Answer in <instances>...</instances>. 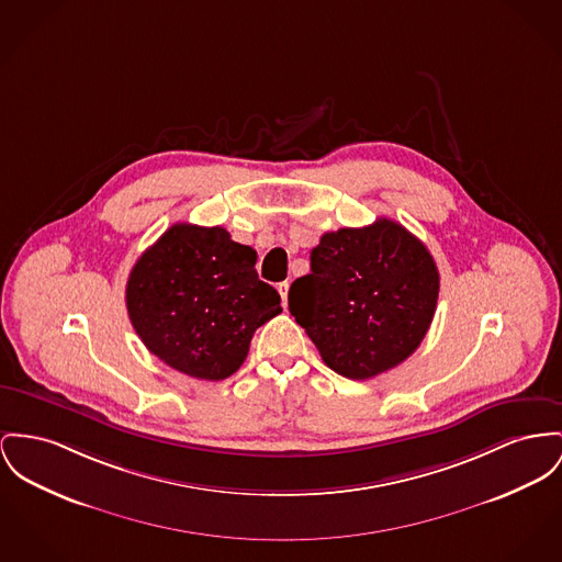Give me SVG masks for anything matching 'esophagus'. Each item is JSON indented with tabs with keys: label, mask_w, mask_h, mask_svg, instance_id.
<instances>
[{
	"label": "esophagus",
	"mask_w": 562,
	"mask_h": 562,
	"mask_svg": "<svg viewBox=\"0 0 562 562\" xmlns=\"http://www.w3.org/2000/svg\"><path fill=\"white\" fill-rule=\"evenodd\" d=\"M277 290H279V294H281V302H283V306L288 304V292H290V283L288 281H283V283H279L277 285Z\"/></svg>",
	"instance_id": "esophagus-1"
}]
</instances>
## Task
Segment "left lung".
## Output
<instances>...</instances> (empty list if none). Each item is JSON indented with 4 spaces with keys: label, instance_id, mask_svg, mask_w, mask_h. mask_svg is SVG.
<instances>
[{
    "label": "left lung",
    "instance_id": "8db88e82",
    "mask_svg": "<svg viewBox=\"0 0 562 562\" xmlns=\"http://www.w3.org/2000/svg\"><path fill=\"white\" fill-rule=\"evenodd\" d=\"M439 299L430 251L392 220L326 232L311 272L290 288V313L322 360L347 379L405 362L426 337Z\"/></svg>",
    "mask_w": 562,
    "mask_h": 562
}]
</instances>
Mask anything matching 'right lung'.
Masks as SVG:
<instances>
[{"label": "right lung", "instance_id": "right-lung-1", "mask_svg": "<svg viewBox=\"0 0 562 562\" xmlns=\"http://www.w3.org/2000/svg\"><path fill=\"white\" fill-rule=\"evenodd\" d=\"M256 260L220 225L168 227L127 279L136 335L179 373L206 381L236 373L254 333L281 313V296L260 281Z\"/></svg>", "mask_w": 562, "mask_h": 562}]
</instances>
